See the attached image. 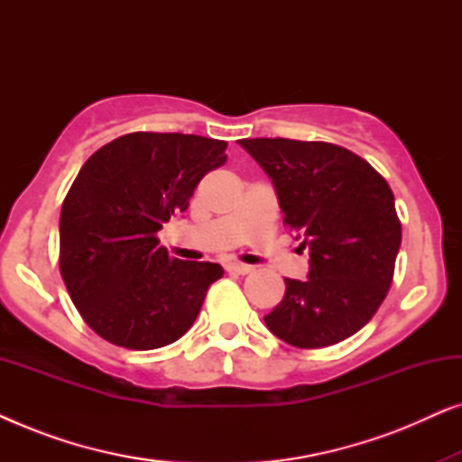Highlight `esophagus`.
I'll return each mask as SVG.
<instances>
[{"label": "esophagus", "mask_w": 462, "mask_h": 462, "mask_svg": "<svg viewBox=\"0 0 462 462\" xmlns=\"http://www.w3.org/2000/svg\"><path fill=\"white\" fill-rule=\"evenodd\" d=\"M226 271H229V273H237V275H248L254 271V267H250V264H242V263H229L226 264Z\"/></svg>", "instance_id": "esophagus-1"}]
</instances>
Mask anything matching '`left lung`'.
<instances>
[{
    "instance_id": "obj_1",
    "label": "left lung",
    "mask_w": 462,
    "mask_h": 462,
    "mask_svg": "<svg viewBox=\"0 0 462 462\" xmlns=\"http://www.w3.org/2000/svg\"><path fill=\"white\" fill-rule=\"evenodd\" d=\"M273 182L283 223L309 250L305 282L264 324L300 349L330 346L368 324L393 282L402 225L387 180L362 157L330 143L237 141Z\"/></svg>"
}]
</instances>
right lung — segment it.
<instances>
[{
  "mask_svg": "<svg viewBox=\"0 0 462 462\" xmlns=\"http://www.w3.org/2000/svg\"><path fill=\"white\" fill-rule=\"evenodd\" d=\"M225 149L206 136L134 132L81 166L60 210V275L98 337L149 351L193 326L223 267L170 258L157 231L187 210Z\"/></svg>",
  "mask_w": 462,
  "mask_h": 462,
  "instance_id": "obj_1",
  "label": "right lung"
}]
</instances>
